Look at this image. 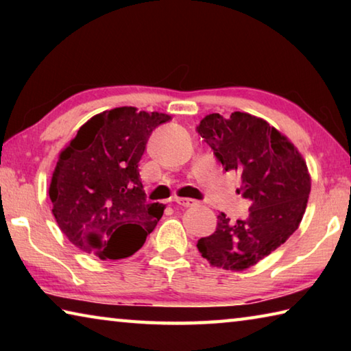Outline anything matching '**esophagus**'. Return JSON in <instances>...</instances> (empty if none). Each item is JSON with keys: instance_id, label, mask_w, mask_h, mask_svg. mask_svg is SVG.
<instances>
[{"instance_id": "esophagus-1", "label": "esophagus", "mask_w": 351, "mask_h": 351, "mask_svg": "<svg viewBox=\"0 0 351 351\" xmlns=\"http://www.w3.org/2000/svg\"><path fill=\"white\" fill-rule=\"evenodd\" d=\"M173 201H175L176 204H180L182 207H192V206H197L198 204L197 199H192V198H180V197H176V198H173Z\"/></svg>"}]
</instances>
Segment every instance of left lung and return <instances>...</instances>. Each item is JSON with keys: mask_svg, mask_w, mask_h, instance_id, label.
Wrapping results in <instances>:
<instances>
[{"mask_svg": "<svg viewBox=\"0 0 351 351\" xmlns=\"http://www.w3.org/2000/svg\"><path fill=\"white\" fill-rule=\"evenodd\" d=\"M198 133L224 170L241 176L243 197L251 201L249 217L230 223L221 212L215 232L197 243L212 266L245 271L276 251L304 218L311 176L300 152L287 136L261 117L234 111L206 116Z\"/></svg>", "mask_w": 351, "mask_h": 351, "instance_id": "1", "label": "left lung"}]
</instances>
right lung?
Masks as SVG:
<instances>
[{
    "label": "right lung",
    "instance_id": "add662e5",
    "mask_svg": "<svg viewBox=\"0 0 351 351\" xmlns=\"http://www.w3.org/2000/svg\"><path fill=\"white\" fill-rule=\"evenodd\" d=\"M164 112L121 106L93 116L58 154L49 184L62 232L100 260L127 258L144 246L165 206L148 204L139 161Z\"/></svg>",
    "mask_w": 351,
    "mask_h": 351
}]
</instances>
